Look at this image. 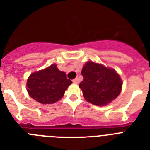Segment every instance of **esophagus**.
Segmentation results:
<instances>
[{
  "instance_id": "1",
  "label": "esophagus",
  "mask_w": 150,
  "mask_h": 150,
  "mask_svg": "<svg viewBox=\"0 0 150 150\" xmlns=\"http://www.w3.org/2000/svg\"><path fill=\"white\" fill-rule=\"evenodd\" d=\"M72 82H74L75 84H78V83L79 82V79H78V78H76V79H73Z\"/></svg>"
}]
</instances>
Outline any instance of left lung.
<instances>
[{"mask_svg": "<svg viewBox=\"0 0 150 150\" xmlns=\"http://www.w3.org/2000/svg\"><path fill=\"white\" fill-rule=\"evenodd\" d=\"M84 79L79 84L85 100L96 106H105L117 97L122 81L113 68L88 61L82 70Z\"/></svg>", "mask_w": 150, "mask_h": 150, "instance_id": "1", "label": "left lung"}]
</instances>
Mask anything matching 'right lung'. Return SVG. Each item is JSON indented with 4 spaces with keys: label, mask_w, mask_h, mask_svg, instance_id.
Returning a JSON list of instances; mask_svg holds the SVG:
<instances>
[{
    "label": "right lung",
    "mask_w": 150,
    "mask_h": 150,
    "mask_svg": "<svg viewBox=\"0 0 150 150\" xmlns=\"http://www.w3.org/2000/svg\"><path fill=\"white\" fill-rule=\"evenodd\" d=\"M72 83L66 74L51 64L45 69L32 73L27 80V91L29 96L43 104L57 102Z\"/></svg>",
    "instance_id": "add662e5"
}]
</instances>
